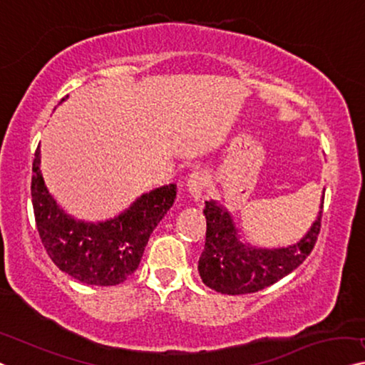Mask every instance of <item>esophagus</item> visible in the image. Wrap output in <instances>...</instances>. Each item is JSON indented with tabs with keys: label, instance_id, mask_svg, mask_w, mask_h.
I'll use <instances>...</instances> for the list:
<instances>
[{
	"label": "esophagus",
	"instance_id": "34e87169",
	"mask_svg": "<svg viewBox=\"0 0 365 365\" xmlns=\"http://www.w3.org/2000/svg\"><path fill=\"white\" fill-rule=\"evenodd\" d=\"M208 187V177H206V173L203 172H193L192 175L188 178V183H187V188L190 195L195 200L201 198V195H203L205 188Z\"/></svg>",
	"mask_w": 365,
	"mask_h": 365
}]
</instances>
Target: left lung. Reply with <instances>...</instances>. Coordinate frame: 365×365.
Instances as JSON below:
<instances>
[{"instance_id": "1", "label": "left lung", "mask_w": 365, "mask_h": 365, "mask_svg": "<svg viewBox=\"0 0 365 365\" xmlns=\"http://www.w3.org/2000/svg\"><path fill=\"white\" fill-rule=\"evenodd\" d=\"M203 211L206 239L198 260L201 280L211 290L246 295L274 285L307 260L322 230L323 206L318 220L300 242L275 251L254 249L239 242L230 215L213 201H206Z\"/></svg>"}]
</instances>
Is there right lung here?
I'll return each mask as SVG.
<instances>
[{
    "instance_id": "right-lung-1",
    "label": "right lung",
    "mask_w": 365,
    "mask_h": 365,
    "mask_svg": "<svg viewBox=\"0 0 365 365\" xmlns=\"http://www.w3.org/2000/svg\"><path fill=\"white\" fill-rule=\"evenodd\" d=\"M41 149L32 162V208L48 257L65 274L83 284L111 287L139 267L149 237L177 198V185L145 193L116 220L88 225L58 208L41 173Z\"/></svg>"
}]
</instances>
